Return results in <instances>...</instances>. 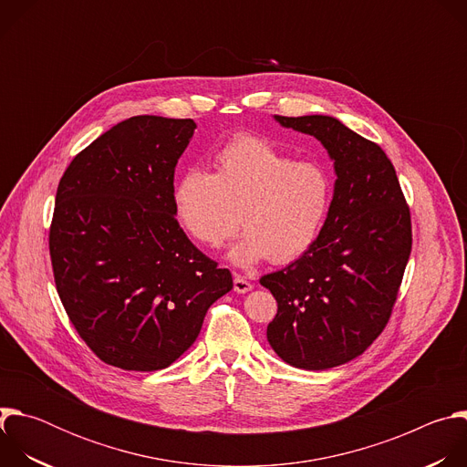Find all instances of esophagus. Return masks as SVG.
Listing matches in <instances>:
<instances>
[{
    "instance_id": "34e87169",
    "label": "esophagus",
    "mask_w": 467,
    "mask_h": 467,
    "mask_svg": "<svg viewBox=\"0 0 467 467\" xmlns=\"http://www.w3.org/2000/svg\"><path fill=\"white\" fill-rule=\"evenodd\" d=\"M251 290H253V285H251L245 277L234 275V292H236V294H247V292H251Z\"/></svg>"
}]
</instances>
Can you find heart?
<instances>
[{"label": "heart", "mask_w": 467, "mask_h": 467, "mask_svg": "<svg viewBox=\"0 0 467 467\" xmlns=\"http://www.w3.org/2000/svg\"><path fill=\"white\" fill-rule=\"evenodd\" d=\"M332 199V177L317 161H296L272 142L242 135L214 159V173L192 168L173 188V213L182 233L199 247L229 249L238 268L272 258L286 264L303 256L321 234Z\"/></svg>", "instance_id": "b5f03b06"}]
</instances>
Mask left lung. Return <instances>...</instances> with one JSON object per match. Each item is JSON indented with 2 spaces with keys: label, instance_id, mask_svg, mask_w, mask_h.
<instances>
[{
  "label": "left lung",
  "instance_id": "8db88e82",
  "mask_svg": "<svg viewBox=\"0 0 467 467\" xmlns=\"http://www.w3.org/2000/svg\"><path fill=\"white\" fill-rule=\"evenodd\" d=\"M274 119L321 142L337 181L316 244L260 279L277 299L265 335L294 368H337L360 357L388 323L412 249L410 211L386 153L338 118Z\"/></svg>",
  "mask_w": 467,
  "mask_h": 467
}]
</instances>
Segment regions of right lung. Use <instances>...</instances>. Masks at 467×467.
Instances as JSON below:
<instances>
[{"label":"right lung","mask_w":467,"mask_h":467,"mask_svg":"<svg viewBox=\"0 0 467 467\" xmlns=\"http://www.w3.org/2000/svg\"><path fill=\"white\" fill-rule=\"evenodd\" d=\"M193 119L132 116L66 168L49 254L58 297L87 346L127 371L173 364L233 277L173 213V173Z\"/></svg>","instance_id":"right-lung-1"}]
</instances>
